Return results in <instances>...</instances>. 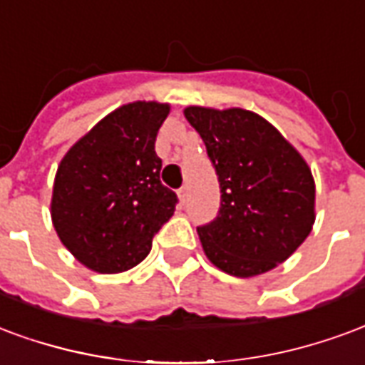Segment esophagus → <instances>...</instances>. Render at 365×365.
Masks as SVG:
<instances>
[{
  "label": "esophagus",
  "mask_w": 365,
  "mask_h": 365,
  "mask_svg": "<svg viewBox=\"0 0 365 365\" xmlns=\"http://www.w3.org/2000/svg\"><path fill=\"white\" fill-rule=\"evenodd\" d=\"M177 194H179L180 202H186V198H188V186H180L179 190H177Z\"/></svg>",
  "instance_id": "obj_1"
}]
</instances>
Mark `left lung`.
I'll return each mask as SVG.
<instances>
[{
    "mask_svg": "<svg viewBox=\"0 0 365 365\" xmlns=\"http://www.w3.org/2000/svg\"><path fill=\"white\" fill-rule=\"evenodd\" d=\"M206 143L222 206L198 227L202 249L223 272L251 278L289 259L315 223V180L307 161L262 116L245 108L186 106Z\"/></svg>",
    "mask_w": 365,
    "mask_h": 365,
    "instance_id": "1",
    "label": "left lung"
}]
</instances>
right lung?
Listing matches in <instances>:
<instances>
[{
	"instance_id": "add662e5",
	"label": "right lung",
	"mask_w": 365,
	"mask_h": 365,
	"mask_svg": "<svg viewBox=\"0 0 365 365\" xmlns=\"http://www.w3.org/2000/svg\"><path fill=\"white\" fill-rule=\"evenodd\" d=\"M171 106L135 101L79 138L56 171L50 215L83 267L118 274L140 264L171 220L177 194L161 185L155 138Z\"/></svg>"
}]
</instances>
